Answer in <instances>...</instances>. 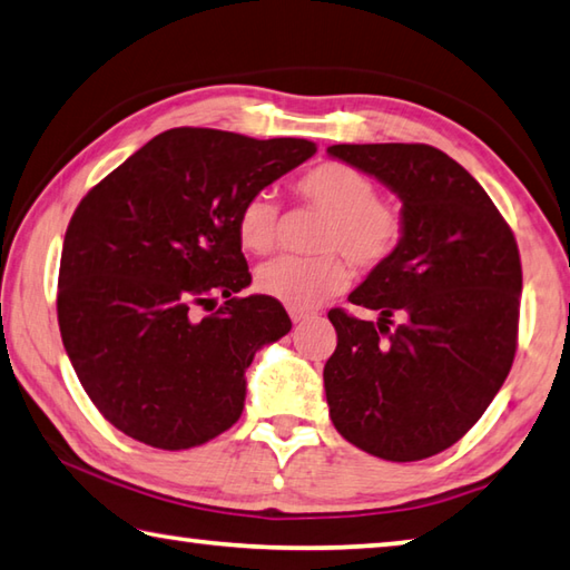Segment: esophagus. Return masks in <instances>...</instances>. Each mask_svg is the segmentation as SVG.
I'll return each instance as SVG.
<instances>
[{"label": "esophagus", "instance_id": "esophagus-1", "mask_svg": "<svg viewBox=\"0 0 570 570\" xmlns=\"http://www.w3.org/2000/svg\"><path fill=\"white\" fill-rule=\"evenodd\" d=\"M288 316H292L294 324H304V321L314 318V312H306V308H288Z\"/></svg>", "mask_w": 570, "mask_h": 570}]
</instances>
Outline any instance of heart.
Returning a JSON list of instances; mask_svg holds the SVG:
<instances>
[{"instance_id": "1", "label": "heart", "mask_w": 570, "mask_h": 570, "mask_svg": "<svg viewBox=\"0 0 570 570\" xmlns=\"http://www.w3.org/2000/svg\"><path fill=\"white\" fill-rule=\"evenodd\" d=\"M294 191L324 212L316 234V256H278L258 266L256 288L292 308H314L348 282L346 254L364 268L384 264L403 239L396 206L376 199V184L341 161H324L298 177ZM236 236L246 252L268 254L278 242V206L272 194L256 191L236 214Z\"/></svg>"}]
</instances>
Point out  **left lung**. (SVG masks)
Returning a JSON list of instances; mask_svg holds the SVG:
<instances>
[{
  "label": "left lung",
  "instance_id": "8db88e82",
  "mask_svg": "<svg viewBox=\"0 0 570 570\" xmlns=\"http://www.w3.org/2000/svg\"><path fill=\"white\" fill-rule=\"evenodd\" d=\"M328 154L403 204L399 249L348 296L379 321L328 312L338 338L324 366L328 416L371 456H436L483 416L511 371L519 244L483 186L436 147L334 144Z\"/></svg>",
  "mask_w": 570,
  "mask_h": 570
}]
</instances>
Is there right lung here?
I'll use <instances>...</instances> for the list:
<instances>
[{
    "label": "right lung",
    "instance_id": "obj_1",
    "mask_svg": "<svg viewBox=\"0 0 570 570\" xmlns=\"http://www.w3.org/2000/svg\"><path fill=\"white\" fill-rule=\"evenodd\" d=\"M306 139L179 127L144 144L79 202L59 264L61 341L87 396L147 446L194 449L239 421L246 368L292 331L252 284L236 214L314 157ZM225 304L199 320L196 307Z\"/></svg>",
    "mask_w": 570,
    "mask_h": 570
}]
</instances>
